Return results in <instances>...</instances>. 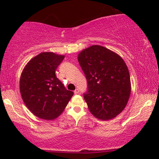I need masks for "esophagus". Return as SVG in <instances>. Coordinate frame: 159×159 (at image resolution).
<instances>
[{
  "mask_svg": "<svg viewBox=\"0 0 159 159\" xmlns=\"http://www.w3.org/2000/svg\"><path fill=\"white\" fill-rule=\"evenodd\" d=\"M79 93H80L79 89H76V90H75V94H78Z\"/></svg>",
  "mask_w": 159,
  "mask_h": 159,
  "instance_id": "obj_1",
  "label": "esophagus"
}]
</instances>
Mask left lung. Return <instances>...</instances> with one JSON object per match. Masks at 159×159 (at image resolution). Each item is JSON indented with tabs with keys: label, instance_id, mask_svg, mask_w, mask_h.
Instances as JSON below:
<instances>
[{
	"label": "left lung",
	"instance_id": "8db88e82",
	"mask_svg": "<svg viewBox=\"0 0 159 159\" xmlns=\"http://www.w3.org/2000/svg\"><path fill=\"white\" fill-rule=\"evenodd\" d=\"M78 61L88 82L84 98L92 114L101 120L114 118L124 110L131 93L125 62L114 52L92 45L80 52Z\"/></svg>",
	"mask_w": 159,
	"mask_h": 159
}]
</instances>
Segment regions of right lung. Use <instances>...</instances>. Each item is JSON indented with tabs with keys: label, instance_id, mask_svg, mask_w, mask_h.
Wrapping results in <instances>:
<instances>
[{
	"label": "right lung",
	"instance_id": "1",
	"mask_svg": "<svg viewBox=\"0 0 159 159\" xmlns=\"http://www.w3.org/2000/svg\"><path fill=\"white\" fill-rule=\"evenodd\" d=\"M64 58V56L43 52L32 58L23 69L19 82L21 98L30 111L39 118L56 119L74 94L56 75Z\"/></svg>",
	"mask_w": 159,
	"mask_h": 159
}]
</instances>
